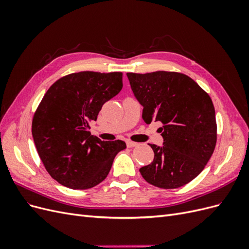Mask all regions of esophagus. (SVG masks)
Listing matches in <instances>:
<instances>
[{"mask_svg":"<svg viewBox=\"0 0 249 249\" xmlns=\"http://www.w3.org/2000/svg\"><path fill=\"white\" fill-rule=\"evenodd\" d=\"M137 144H138V143L134 142V141H130V140L126 141V146L127 147H135V146H137Z\"/></svg>","mask_w":249,"mask_h":249,"instance_id":"1","label":"esophagus"}]
</instances>
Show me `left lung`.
Here are the masks:
<instances>
[{
	"mask_svg": "<svg viewBox=\"0 0 249 249\" xmlns=\"http://www.w3.org/2000/svg\"><path fill=\"white\" fill-rule=\"evenodd\" d=\"M142 105L145 124L160 122L163 146L149 144L154 161L139 169L147 183L163 189L188 184L203 170L217 140L215 109L209 94L184 73L127 72Z\"/></svg>",
	"mask_w": 249,
	"mask_h": 249,
	"instance_id": "left-lung-1",
	"label": "left lung"
}]
</instances>
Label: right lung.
<instances>
[{
	"mask_svg": "<svg viewBox=\"0 0 249 249\" xmlns=\"http://www.w3.org/2000/svg\"><path fill=\"white\" fill-rule=\"evenodd\" d=\"M123 88V72L80 71L53 84L33 116L32 136L50 176L67 188L85 190L107 178L122 140L102 141L89 132L103 105Z\"/></svg>",
	"mask_w": 249,
	"mask_h": 249,
	"instance_id": "add662e5",
	"label": "right lung"
}]
</instances>
